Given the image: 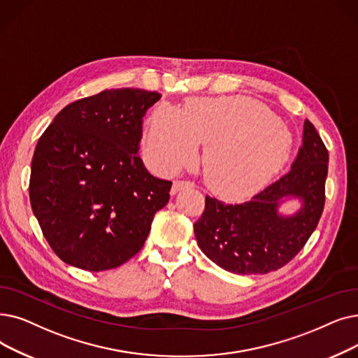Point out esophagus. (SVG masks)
Segmentation results:
<instances>
[{
    "label": "esophagus",
    "instance_id": "34e87169",
    "mask_svg": "<svg viewBox=\"0 0 358 358\" xmlns=\"http://www.w3.org/2000/svg\"><path fill=\"white\" fill-rule=\"evenodd\" d=\"M189 187H194V182L185 181V180H177L173 184V190H171V193L176 194V193H178V192H181L184 189H189Z\"/></svg>",
    "mask_w": 358,
    "mask_h": 358
}]
</instances>
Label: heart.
<instances>
[{
	"label": "heart",
	"instance_id": "obj_1",
	"mask_svg": "<svg viewBox=\"0 0 358 358\" xmlns=\"http://www.w3.org/2000/svg\"><path fill=\"white\" fill-rule=\"evenodd\" d=\"M206 143L203 173L225 194L263 187L284 165L291 149L285 124L266 106L244 96L190 101L182 113L162 102L152 111L145 158L162 174L189 165Z\"/></svg>",
	"mask_w": 358,
	"mask_h": 358
}]
</instances>
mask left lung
Masks as SVG:
<instances>
[{
  "label": "left lung",
  "mask_w": 358,
  "mask_h": 358,
  "mask_svg": "<svg viewBox=\"0 0 358 358\" xmlns=\"http://www.w3.org/2000/svg\"><path fill=\"white\" fill-rule=\"evenodd\" d=\"M328 162L319 133L306 120L301 146L287 174L241 203L206 196L205 212L194 222L200 250L238 275L268 273L287 265L317 227ZM292 198L301 208L294 214L281 213L280 206Z\"/></svg>",
  "instance_id": "1"
}]
</instances>
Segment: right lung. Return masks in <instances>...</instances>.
<instances>
[{"instance_id":"1","label":"right lung","mask_w":358,"mask_h":358,"mask_svg":"<svg viewBox=\"0 0 358 358\" xmlns=\"http://www.w3.org/2000/svg\"><path fill=\"white\" fill-rule=\"evenodd\" d=\"M162 95L111 89L69 103L38 141L30 205L46 241L67 265L121 266L143 247L171 181L153 177L138 149L143 117Z\"/></svg>"}]
</instances>
